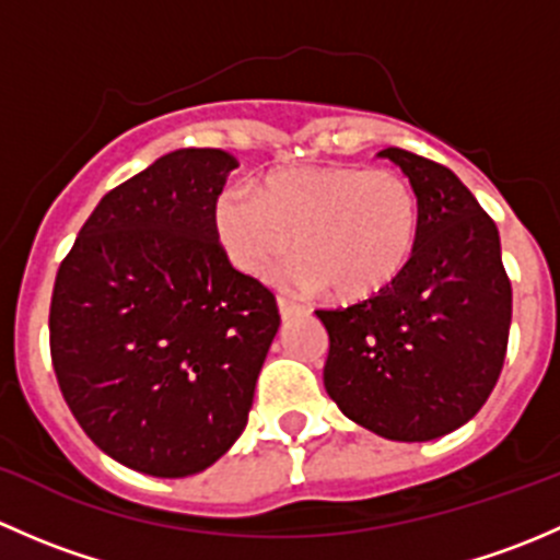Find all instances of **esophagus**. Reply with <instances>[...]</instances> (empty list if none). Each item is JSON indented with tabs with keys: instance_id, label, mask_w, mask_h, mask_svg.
<instances>
[{
	"instance_id": "obj_1",
	"label": "esophagus",
	"mask_w": 560,
	"mask_h": 560,
	"mask_svg": "<svg viewBox=\"0 0 560 560\" xmlns=\"http://www.w3.org/2000/svg\"><path fill=\"white\" fill-rule=\"evenodd\" d=\"M276 303H279V314L284 316V319H290V316H295V314H301V312H303L301 303L292 301V298H287V295H279V298H276Z\"/></svg>"
}]
</instances>
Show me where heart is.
<instances>
[{"instance_id":"1","label":"heart","mask_w":560,"mask_h":560,"mask_svg":"<svg viewBox=\"0 0 560 560\" xmlns=\"http://www.w3.org/2000/svg\"><path fill=\"white\" fill-rule=\"evenodd\" d=\"M420 200L400 173L363 165L284 167L257 191L238 186L217 206L230 262L273 273L292 252L303 287L336 301H365L393 287L420 244Z\"/></svg>"}]
</instances>
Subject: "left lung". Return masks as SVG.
Listing matches in <instances>:
<instances>
[{
	"label": "left lung",
	"instance_id": "1",
	"mask_svg": "<svg viewBox=\"0 0 560 560\" xmlns=\"http://www.w3.org/2000/svg\"><path fill=\"white\" fill-rule=\"evenodd\" d=\"M395 162L420 200V244L406 273L325 325V389L352 422L393 442H431L466 425L499 382L512 284L493 219L453 171L404 149Z\"/></svg>",
	"mask_w": 560,
	"mask_h": 560
}]
</instances>
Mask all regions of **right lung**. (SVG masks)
<instances>
[{"label":"right lung","mask_w":560,"mask_h":560,"mask_svg":"<svg viewBox=\"0 0 560 560\" xmlns=\"http://www.w3.org/2000/svg\"><path fill=\"white\" fill-rule=\"evenodd\" d=\"M235 167L222 149L160 156L107 191L56 273L61 395L105 455L151 477H189L233 447L279 330L273 292L219 246Z\"/></svg>","instance_id":"add662e5"}]
</instances>
